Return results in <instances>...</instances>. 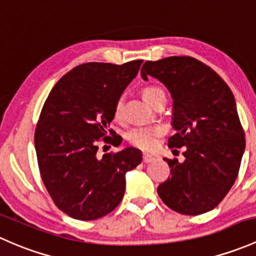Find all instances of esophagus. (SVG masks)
<instances>
[{
    "label": "esophagus",
    "mask_w": 256,
    "mask_h": 256,
    "mask_svg": "<svg viewBox=\"0 0 256 256\" xmlns=\"http://www.w3.org/2000/svg\"><path fill=\"white\" fill-rule=\"evenodd\" d=\"M152 160H154V156L152 155H149V154H143V162L148 164V162H152Z\"/></svg>",
    "instance_id": "esophagus-1"
}]
</instances>
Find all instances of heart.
Here are the masks:
<instances>
[{
	"label": "heart",
	"mask_w": 256,
	"mask_h": 256,
	"mask_svg": "<svg viewBox=\"0 0 256 256\" xmlns=\"http://www.w3.org/2000/svg\"><path fill=\"white\" fill-rule=\"evenodd\" d=\"M164 94L162 88L156 86H148L143 90V98L148 104H152L155 97ZM123 112V101L118 100L114 106V118L120 120L122 118ZM164 133V129L160 126H148V127H136L128 132L127 139L134 146L143 150H152L158 144L160 136Z\"/></svg>",
	"instance_id": "b5f03b06"
}]
</instances>
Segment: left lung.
Instances as JSON below:
<instances>
[{
    "instance_id": "left-lung-1",
    "label": "left lung",
    "mask_w": 256,
    "mask_h": 256,
    "mask_svg": "<svg viewBox=\"0 0 256 256\" xmlns=\"http://www.w3.org/2000/svg\"><path fill=\"white\" fill-rule=\"evenodd\" d=\"M142 78H158L172 97V128L168 146H186L182 162L166 159L171 176L158 187L168 208L197 216L220 204L233 186L246 136L236 100L223 78L191 56L146 62Z\"/></svg>"
}]
</instances>
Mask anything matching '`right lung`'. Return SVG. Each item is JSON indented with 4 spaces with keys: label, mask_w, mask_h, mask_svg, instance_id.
<instances>
[{
    "label": "right lung",
    "mask_w": 256,
    "mask_h": 256,
    "mask_svg": "<svg viewBox=\"0 0 256 256\" xmlns=\"http://www.w3.org/2000/svg\"><path fill=\"white\" fill-rule=\"evenodd\" d=\"M142 62L78 65L58 81L42 108L34 134L42 180L56 207L75 220L112 212L124 196L126 174L142 162L140 150L132 146L97 155L101 138L122 143L110 123Z\"/></svg>",
    "instance_id": "obj_1"
}]
</instances>
